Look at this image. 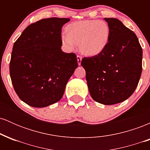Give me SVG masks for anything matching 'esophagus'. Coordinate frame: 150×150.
<instances>
[{
    "label": "esophagus",
    "mask_w": 150,
    "mask_h": 150,
    "mask_svg": "<svg viewBox=\"0 0 150 150\" xmlns=\"http://www.w3.org/2000/svg\"><path fill=\"white\" fill-rule=\"evenodd\" d=\"M77 63L79 65H81V61H82V57L80 56H77Z\"/></svg>",
    "instance_id": "esophagus-1"
}]
</instances>
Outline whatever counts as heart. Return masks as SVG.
Listing matches in <instances>:
<instances>
[{
  "mask_svg": "<svg viewBox=\"0 0 150 150\" xmlns=\"http://www.w3.org/2000/svg\"><path fill=\"white\" fill-rule=\"evenodd\" d=\"M61 36L63 46L68 51L79 44L80 51L86 56H96L104 51L110 39V28L102 20H83L73 22Z\"/></svg>",
  "mask_w": 150,
  "mask_h": 150,
  "instance_id": "heart-1",
  "label": "heart"
}]
</instances>
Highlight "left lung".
<instances>
[{
  "instance_id": "obj_1",
  "label": "left lung",
  "mask_w": 150,
  "mask_h": 150,
  "mask_svg": "<svg viewBox=\"0 0 150 150\" xmlns=\"http://www.w3.org/2000/svg\"><path fill=\"white\" fill-rule=\"evenodd\" d=\"M110 39L103 52L84 58L89 92L104 105L118 104L135 92L142 73V49L137 36L116 18H104Z\"/></svg>"
}]
</instances>
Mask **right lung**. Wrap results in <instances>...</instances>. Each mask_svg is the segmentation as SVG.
Returning a JSON list of instances; mask_svg holds the SVG:
<instances>
[{
	"instance_id": "right-lung-1",
	"label": "right lung",
	"mask_w": 150,
	"mask_h": 150,
	"mask_svg": "<svg viewBox=\"0 0 150 150\" xmlns=\"http://www.w3.org/2000/svg\"><path fill=\"white\" fill-rule=\"evenodd\" d=\"M69 18L42 19L29 25L15 42L10 75L15 92L31 106L58 102L77 68L76 55L62 51L61 28Z\"/></svg>"
}]
</instances>
